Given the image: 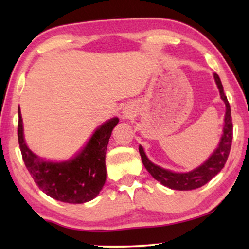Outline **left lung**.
Returning a JSON list of instances; mask_svg holds the SVG:
<instances>
[{
    "instance_id": "1",
    "label": "left lung",
    "mask_w": 249,
    "mask_h": 249,
    "mask_svg": "<svg viewBox=\"0 0 249 249\" xmlns=\"http://www.w3.org/2000/svg\"><path fill=\"white\" fill-rule=\"evenodd\" d=\"M214 79H215L217 87L220 89L221 98L226 103V118H224L223 135L222 138H221L219 147L216 148V151L213 153L212 156L203 165L187 173H175L168 171V170L160 168V166L155 165L154 163L149 161L147 156L145 155L144 149H142V146H139V154L142 156V161L144 163L146 170L151 173L153 178L161 182L163 186L176 190H193L199 188V187L209 182L213 177H215L226 164L231 149V144H232V118H231L230 104L228 102L226 94H224L220 77L216 73H214Z\"/></svg>"
}]
</instances>
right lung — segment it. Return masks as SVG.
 I'll return each mask as SVG.
<instances>
[{"mask_svg":"<svg viewBox=\"0 0 249 249\" xmlns=\"http://www.w3.org/2000/svg\"><path fill=\"white\" fill-rule=\"evenodd\" d=\"M18 141L22 160L34 181L52 198L64 203L81 204L95 198L107 180L105 153L111 132L119 122L113 118L95 131L86 147L68 162H45L27 147L23 139L21 112L19 108Z\"/></svg>","mask_w":249,"mask_h":249,"instance_id":"add662e5","label":"right lung"}]
</instances>
